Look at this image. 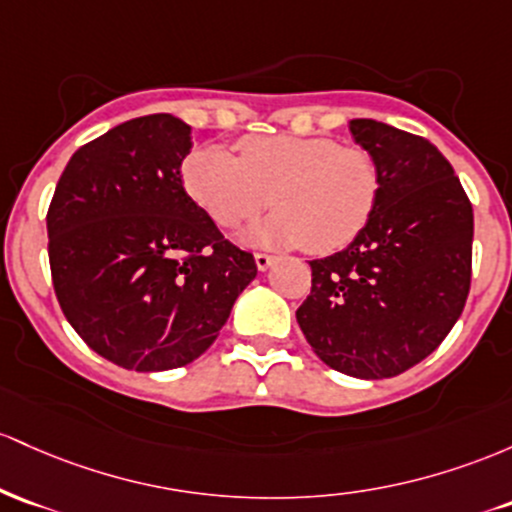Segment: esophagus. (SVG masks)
<instances>
[{
    "instance_id": "obj_1",
    "label": "esophagus",
    "mask_w": 512,
    "mask_h": 512,
    "mask_svg": "<svg viewBox=\"0 0 512 512\" xmlns=\"http://www.w3.org/2000/svg\"><path fill=\"white\" fill-rule=\"evenodd\" d=\"M254 258H256L258 271H268V268H271L273 261H275V258H273L271 254H254Z\"/></svg>"
}]
</instances>
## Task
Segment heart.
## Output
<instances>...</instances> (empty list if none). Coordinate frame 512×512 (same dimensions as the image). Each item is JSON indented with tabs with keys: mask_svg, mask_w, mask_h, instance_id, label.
Returning <instances> with one entry per match:
<instances>
[{
	"mask_svg": "<svg viewBox=\"0 0 512 512\" xmlns=\"http://www.w3.org/2000/svg\"><path fill=\"white\" fill-rule=\"evenodd\" d=\"M237 152L198 147L183 162L186 193L220 227H237L268 205L275 212L244 234L263 246L336 254L363 234L382 193V171L363 147L331 137L246 135Z\"/></svg>",
	"mask_w": 512,
	"mask_h": 512,
	"instance_id": "obj_1",
	"label": "heart"
}]
</instances>
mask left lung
<instances>
[{
	"instance_id": "8db88e82",
	"label": "left lung",
	"mask_w": 512,
	"mask_h": 512,
	"mask_svg": "<svg viewBox=\"0 0 512 512\" xmlns=\"http://www.w3.org/2000/svg\"><path fill=\"white\" fill-rule=\"evenodd\" d=\"M377 159L382 193L358 239L309 261L312 292L297 324L333 370L384 380L445 341L472 285L474 212L450 162L426 137L350 120Z\"/></svg>"
}]
</instances>
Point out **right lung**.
<instances>
[{"instance_id":"right-lung-1","label":"right lung","mask_w":512,"mask_h":512,"mask_svg":"<svg viewBox=\"0 0 512 512\" xmlns=\"http://www.w3.org/2000/svg\"><path fill=\"white\" fill-rule=\"evenodd\" d=\"M191 125L169 113L132 118L79 147L48 210L57 302L101 358L159 372L193 363L256 278L183 191Z\"/></svg>"}]
</instances>
